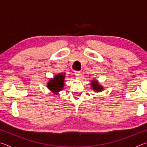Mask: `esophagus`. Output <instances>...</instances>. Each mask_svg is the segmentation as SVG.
Here are the masks:
<instances>
[{
  "mask_svg": "<svg viewBox=\"0 0 147 147\" xmlns=\"http://www.w3.org/2000/svg\"><path fill=\"white\" fill-rule=\"evenodd\" d=\"M74 74H75L76 76L78 77V78H80L82 75L80 71H74Z\"/></svg>",
  "mask_w": 147,
  "mask_h": 147,
  "instance_id": "34e87169",
  "label": "esophagus"
}]
</instances>
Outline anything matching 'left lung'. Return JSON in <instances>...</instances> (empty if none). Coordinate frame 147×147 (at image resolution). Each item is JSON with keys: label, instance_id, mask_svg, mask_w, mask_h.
Here are the masks:
<instances>
[{"label": "left lung", "instance_id": "obj_1", "mask_svg": "<svg viewBox=\"0 0 147 147\" xmlns=\"http://www.w3.org/2000/svg\"><path fill=\"white\" fill-rule=\"evenodd\" d=\"M91 88L93 89V90H94L95 92H99V91H102L104 89V87L102 86L101 85L98 84L97 80H93L91 82Z\"/></svg>", "mask_w": 147, "mask_h": 147}]
</instances>
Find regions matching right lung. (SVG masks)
<instances>
[{
	"label": "right lung",
	"mask_w": 147,
	"mask_h": 147,
	"mask_svg": "<svg viewBox=\"0 0 147 147\" xmlns=\"http://www.w3.org/2000/svg\"><path fill=\"white\" fill-rule=\"evenodd\" d=\"M65 78V73H59L51 78L47 84V88L55 94L61 91L64 86V79Z\"/></svg>",
	"instance_id": "obj_1"
}]
</instances>
